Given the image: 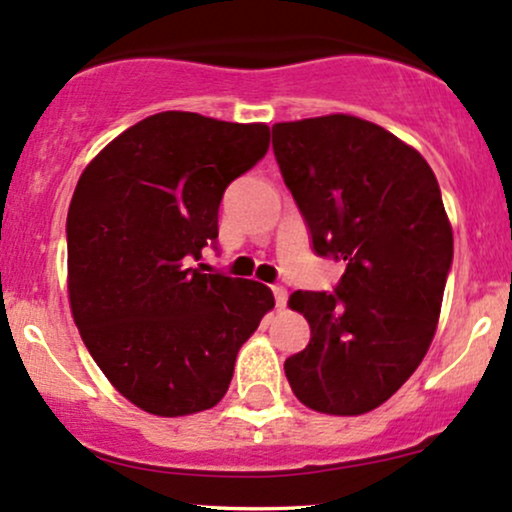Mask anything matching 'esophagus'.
Segmentation results:
<instances>
[{"mask_svg":"<svg viewBox=\"0 0 512 512\" xmlns=\"http://www.w3.org/2000/svg\"><path fill=\"white\" fill-rule=\"evenodd\" d=\"M272 293H274L276 308H284L286 301H289V293H286L284 286H272Z\"/></svg>","mask_w":512,"mask_h":512,"instance_id":"1","label":"esophagus"}]
</instances>
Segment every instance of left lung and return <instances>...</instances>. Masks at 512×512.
Segmentation results:
<instances>
[{
  "instance_id": "1",
  "label": "left lung",
  "mask_w": 512,
  "mask_h": 512,
  "mask_svg": "<svg viewBox=\"0 0 512 512\" xmlns=\"http://www.w3.org/2000/svg\"><path fill=\"white\" fill-rule=\"evenodd\" d=\"M272 149L315 255L344 260L334 291H296L310 342L286 358L305 407H380L424 361L452 267V228L424 156L354 115L279 122Z\"/></svg>"
}]
</instances>
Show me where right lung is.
<instances>
[{
  "instance_id": "1",
  "label": "right lung",
  "mask_w": 512,
  "mask_h": 512,
  "mask_svg": "<svg viewBox=\"0 0 512 512\" xmlns=\"http://www.w3.org/2000/svg\"><path fill=\"white\" fill-rule=\"evenodd\" d=\"M267 125L168 110L113 139L81 173L67 214L69 303L88 354L122 397L156 416L211 409L274 296L202 274L219 204L262 161Z\"/></svg>"
}]
</instances>
